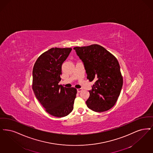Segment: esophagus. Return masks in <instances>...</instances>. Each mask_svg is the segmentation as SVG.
I'll use <instances>...</instances> for the list:
<instances>
[{"label":"esophagus","mask_w":153,"mask_h":153,"mask_svg":"<svg viewBox=\"0 0 153 153\" xmlns=\"http://www.w3.org/2000/svg\"><path fill=\"white\" fill-rule=\"evenodd\" d=\"M82 90H83L82 88H77V92H78V93L81 92Z\"/></svg>","instance_id":"obj_1"}]
</instances>
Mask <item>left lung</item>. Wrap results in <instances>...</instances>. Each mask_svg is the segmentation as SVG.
Segmentation results:
<instances>
[{"mask_svg":"<svg viewBox=\"0 0 153 153\" xmlns=\"http://www.w3.org/2000/svg\"><path fill=\"white\" fill-rule=\"evenodd\" d=\"M83 62L90 82L94 80L87 106L96 112L111 108L117 102L123 86L119 62L113 54L98 45L74 48Z\"/></svg>","mask_w":153,"mask_h":153,"instance_id":"left-lung-1","label":"left lung"}]
</instances>
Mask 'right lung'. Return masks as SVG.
<instances>
[{"mask_svg":"<svg viewBox=\"0 0 153 153\" xmlns=\"http://www.w3.org/2000/svg\"><path fill=\"white\" fill-rule=\"evenodd\" d=\"M71 48H51L41 54L33 70V90L36 99L50 115L63 117L73 110L77 90L63 87L58 83L62 65Z\"/></svg>","mask_w":153,"mask_h":153,"instance_id":"1","label":"right lung"}]
</instances>
